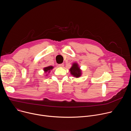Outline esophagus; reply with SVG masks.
<instances>
[{
    "instance_id": "1",
    "label": "esophagus",
    "mask_w": 131,
    "mask_h": 131,
    "mask_svg": "<svg viewBox=\"0 0 131 131\" xmlns=\"http://www.w3.org/2000/svg\"><path fill=\"white\" fill-rule=\"evenodd\" d=\"M64 64H59V65H58V66L59 67H64Z\"/></svg>"
}]
</instances>
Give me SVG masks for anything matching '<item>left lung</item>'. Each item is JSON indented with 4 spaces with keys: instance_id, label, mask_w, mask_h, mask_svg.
Returning a JSON list of instances; mask_svg holds the SVG:
<instances>
[{
    "instance_id": "obj_1",
    "label": "left lung",
    "mask_w": 131,
    "mask_h": 131,
    "mask_svg": "<svg viewBox=\"0 0 131 131\" xmlns=\"http://www.w3.org/2000/svg\"><path fill=\"white\" fill-rule=\"evenodd\" d=\"M69 71L71 75L74 77L79 78L81 76V70L77 63H73L72 64L71 67L69 69Z\"/></svg>"
}]
</instances>
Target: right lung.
I'll list each match as a JSON object with an SVG mask.
<instances>
[{
    "instance_id": "add662e5",
    "label": "right lung",
    "mask_w": 131,
    "mask_h": 131,
    "mask_svg": "<svg viewBox=\"0 0 131 131\" xmlns=\"http://www.w3.org/2000/svg\"><path fill=\"white\" fill-rule=\"evenodd\" d=\"M53 66H48V67H45L43 68V70L45 71V73H49L50 71L53 68ZM46 76H48V74H46Z\"/></svg>"
}]
</instances>
